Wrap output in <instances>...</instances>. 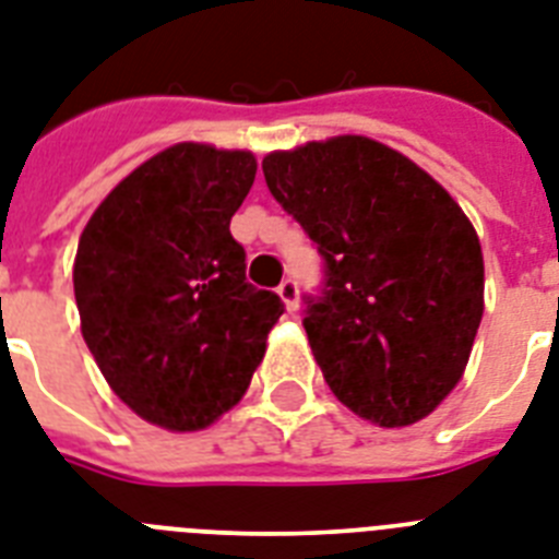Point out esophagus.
Returning <instances> with one entry per match:
<instances>
[{
	"mask_svg": "<svg viewBox=\"0 0 559 559\" xmlns=\"http://www.w3.org/2000/svg\"><path fill=\"white\" fill-rule=\"evenodd\" d=\"M278 295H281V301L287 304L289 312L298 310V281H295V278H284V281H281Z\"/></svg>",
	"mask_w": 559,
	"mask_h": 559,
	"instance_id": "34e87169",
	"label": "esophagus"
}]
</instances>
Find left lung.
I'll use <instances>...</instances> for the list:
<instances>
[{
    "label": "left lung",
    "mask_w": 559,
    "mask_h": 559,
    "mask_svg": "<svg viewBox=\"0 0 559 559\" xmlns=\"http://www.w3.org/2000/svg\"><path fill=\"white\" fill-rule=\"evenodd\" d=\"M264 177L324 261L321 293L304 295L324 382L379 428L425 419L465 373L483 321V247L460 203L358 134L266 154Z\"/></svg>",
    "instance_id": "obj_1"
}]
</instances>
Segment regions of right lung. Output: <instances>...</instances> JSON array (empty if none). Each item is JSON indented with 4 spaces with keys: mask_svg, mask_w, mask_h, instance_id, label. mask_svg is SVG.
<instances>
[{
    "mask_svg": "<svg viewBox=\"0 0 559 559\" xmlns=\"http://www.w3.org/2000/svg\"><path fill=\"white\" fill-rule=\"evenodd\" d=\"M255 169L249 152L177 143L120 180L80 235L85 344L117 396L166 430L238 405L284 312L249 284L229 233Z\"/></svg>",
    "mask_w": 559,
    "mask_h": 559,
    "instance_id": "obj_1",
    "label": "right lung"
}]
</instances>
